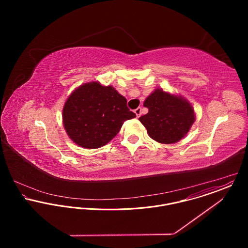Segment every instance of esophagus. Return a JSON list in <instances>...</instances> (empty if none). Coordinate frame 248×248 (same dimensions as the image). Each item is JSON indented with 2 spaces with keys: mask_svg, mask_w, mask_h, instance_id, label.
<instances>
[{
  "mask_svg": "<svg viewBox=\"0 0 248 248\" xmlns=\"http://www.w3.org/2000/svg\"><path fill=\"white\" fill-rule=\"evenodd\" d=\"M135 112H136V114H137V117H140V116L141 115V108H140V107L137 108L135 109Z\"/></svg>",
  "mask_w": 248,
  "mask_h": 248,
  "instance_id": "1",
  "label": "esophagus"
}]
</instances>
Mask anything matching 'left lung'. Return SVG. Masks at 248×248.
<instances>
[{
  "label": "left lung",
  "instance_id": "left-lung-1",
  "mask_svg": "<svg viewBox=\"0 0 248 248\" xmlns=\"http://www.w3.org/2000/svg\"><path fill=\"white\" fill-rule=\"evenodd\" d=\"M144 107L149 111L140 120L150 138L159 143L179 141L195 121L194 109L188 101L159 89L146 98Z\"/></svg>",
  "mask_w": 248,
  "mask_h": 248
}]
</instances>
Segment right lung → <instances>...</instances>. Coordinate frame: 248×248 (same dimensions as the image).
<instances>
[{
  "instance_id": "right-lung-1",
  "label": "right lung",
  "mask_w": 248,
  "mask_h": 248,
  "mask_svg": "<svg viewBox=\"0 0 248 248\" xmlns=\"http://www.w3.org/2000/svg\"><path fill=\"white\" fill-rule=\"evenodd\" d=\"M136 117L127 100L112 87L97 82L75 90L63 108V122L68 136L77 145L96 149L110 141L126 120Z\"/></svg>"
}]
</instances>
